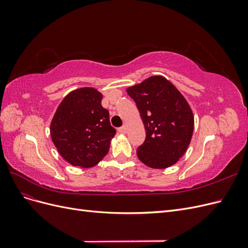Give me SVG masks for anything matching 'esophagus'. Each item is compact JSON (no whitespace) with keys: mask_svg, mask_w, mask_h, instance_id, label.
<instances>
[{"mask_svg":"<svg viewBox=\"0 0 248 248\" xmlns=\"http://www.w3.org/2000/svg\"><path fill=\"white\" fill-rule=\"evenodd\" d=\"M118 131H119L120 133H126V132H127V126L124 125V126H122V127H120V128L118 129Z\"/></svg>","mask_w":248,"mask_h":248,"instance_id":"34e87169","label":"esophagus"}]
</instances>
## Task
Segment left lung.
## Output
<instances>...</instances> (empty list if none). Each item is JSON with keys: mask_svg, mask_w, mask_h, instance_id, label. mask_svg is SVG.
Listing matches in <instances>:
<instances>
[{"mask_svg": "<svg viewBox=\"0 0 248 248\" xmlns=\"http://www.w3.org/2000/svg\"><path fill=\"white\" fill-rule=\"evenodd\" d=\"M126 92L137 104L146 130L139 159L152 169L174 166L188 148L194 118L184 96L161 76L150 77Z\"/></svg>", "mask_w": 248, "mask_h": 248, "instance_id": "obj_1", "label": "left lung"}]
</instances>
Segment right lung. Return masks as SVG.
<instances>
[{"label": "right lung", "instance_id": "1", "mask_svg": "<svg viewBox=\"0 0 248 248\" xmlns=\"http://www.w3.org/2000/svg\"><path fill=\"white\" fill-rule=\"evenodd\" d=\"M101 99L102 94L94 88L74 90L65 96L51 120V140L73 167L92 168L108 153L116 129Z\"/></svg>", "mask_w": 248, "mask_h": 248}]
</instances>
